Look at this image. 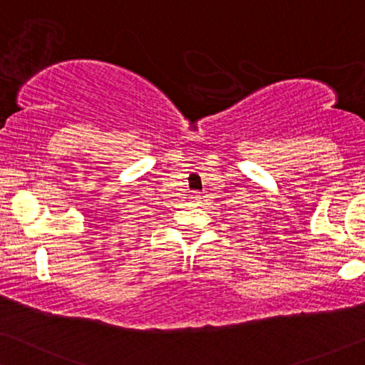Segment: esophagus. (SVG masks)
<instances>
[{"instance_id":"34e87169","label":"esophagus","mask_w":365,"mask_h":365,"mask_svg":"<svg viewBox=\"0 0 365 365\" xmlns=\"http://www.w3.org/2000/svg\"><path fill=\"white\" fill-rule=\"evenodd\" d=\"M192 198H193V202H200V200H202V197H200V195H198V193H195Z\"/></svg>"}]
</instances>
